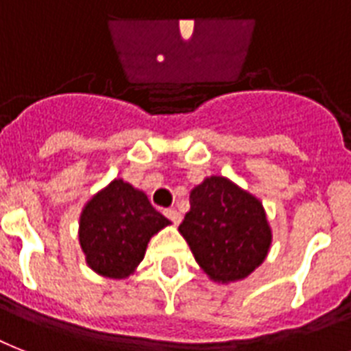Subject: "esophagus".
I'll list each match as a JSON object with an SVG mask.
<instances>
[{"mask_svg": "<svg viewBox=\"0 0 351 351\" xmlns=\"http://www.w3.org/2000/svg\"><path fill=\"white\" fill-rule=\"evenodd\" d=\"M165 217H167V219H169L175 226L180 224L182 217H180V213L176 211V209H165Z\"/></svg>", "mask_w": 351, "mask_h": 351, "instance_id": "esophagus-1", "label": "esophagus"}]
</instances>
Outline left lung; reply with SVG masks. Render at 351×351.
<instances>
[{"label": "left lung", "instance_id": "left-lung-1", "mask_svg": "<svg viewBox=\"0 0 351 351\" xmlns=\"http://www.w3.org/2000/svg\"><path fill=\"white\" fill-rule=\"evenodd\" d=\"M178 231L215 282H237L261 266L271 245L262 202L224 176H208L189 195Z\"/></svg>", "mask_w": 351, "mask_h": 351}]
</instances>
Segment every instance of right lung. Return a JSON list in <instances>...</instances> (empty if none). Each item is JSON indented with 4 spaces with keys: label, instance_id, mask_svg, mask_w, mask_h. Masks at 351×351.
Here are the masks:
<instances>
[{
    "label": "right lung",
    "instance_id": "1",
    "mask_svg": "<svg viewBox=\"0 0 351 351\" xmlns=\"http://www.w3.org/2000/svg\"><path fill=\"white\" fill-rule=\"evenodd\" d=\"M169 224L145 193L117 178L85 204L80 245L93 271L125 278L143 261L151 237Z\"/></svg>",
    "mask_w": 351,
    "mask_h": 351
}]
</instances>
